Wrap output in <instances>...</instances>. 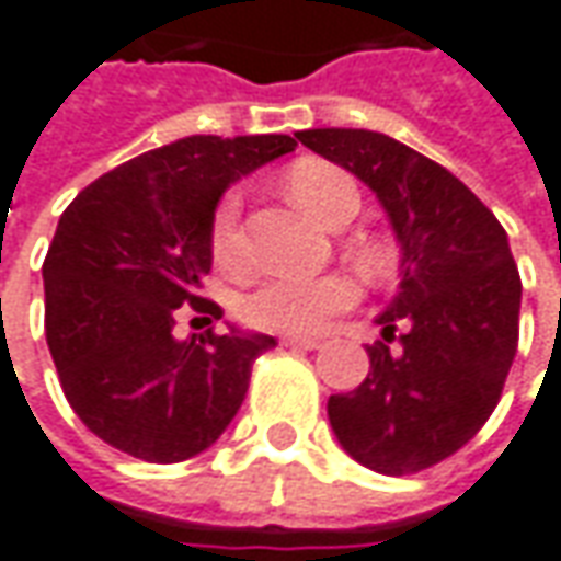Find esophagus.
<instances>
[{"label":"esophagus","instance_id":"esophagus-1","mask_svg":"<svg viewBox=\"0 0 561 561\" xmlns=\"http://www.w3.org/2000/svg\"><path fill=\"white\" fill-rule=\"evenodd\" d=\"M282 345H285V348H301V352H313V348H320L323 342H320V339H310V335H285V339H282Z\"/></svg>","mask_w":561,"mask_h":561}]
</instances>
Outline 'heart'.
Returning a JSON list of instances; mask_svg holds the SVG:
<instances>
[{"label":"heart","instance_id":"1","mask_svg":"<svg viewBox=\"0 0 561 561\" xmlns=\"http://www.w3.org/2000/svg\"><path fill=\"white\" fill-rule=\"evenodd\" d=\"M288 197L313 216L320 226L339 229L357 213V184L348 172H342L332 162L305 159L288 172ZM209 248L216 263L241 266L244 260V234H241V197L229 191L209 222ZM354 256L382 273L389 266V254L377 241H354ZM357 298V288L348 276H320V279H270L256 285L254 291L241 301V317L248 327L285 332V335H313L327 327L329 320L342 310H348Z\"/></svg>","mask_w":561,"mask_h":561}]
</instances>
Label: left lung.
I'll use <instances>...</instances> for the list:
<instances>
[{"instance_id":"obj_1","label":"left lung","mask_w":561,"mask_h":561,"mask_svg":"<svg viewBox=\"0 0 561 561\" xmlns=\"http://www.w3.org/2000/svg\"><path fill=\"white\" fill-rule=\"evenodd\" d=\"M298 140L367 184L402 248L399 295L377 317L403 348H367L370 374L329 396L342 449L377 474H417L449 458L500 404L518 352L522 276L500 219L468 184L396 137L310 128Z\"/></svg>"}]
</instances>
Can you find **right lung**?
Wrapping results in <instances>:
<instances>
[{"instance_id": "1", "label": "right lung", "mask_w": 561, "mask_h": 561, "mask_svg": "<svg viewBox=\"0 0 561 561\" xmlns=\"http://www.w3.org/2000/svg\"><path fill=\"white\" fill-rule=\"evenodd\" d=\"M295 147L288 135L182 137L87 184L61 213L43 260L46 345L65 399L103 443L172 465L232 424L276 339L234 327L175 339V320L184 305L222 317L201 298L213 209Z\"/></svg>"}]
</instances>
